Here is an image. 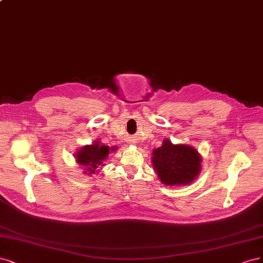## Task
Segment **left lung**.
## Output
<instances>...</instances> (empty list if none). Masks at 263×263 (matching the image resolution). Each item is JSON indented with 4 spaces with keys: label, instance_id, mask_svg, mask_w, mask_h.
I'll list each match as a JSON object with an SVG mask.
<instances>
[{
    "label": "left lung",
    "instance_id": "obj_1",
    "mask_svg": "<svg viewBox=\"0 0 263 263\" xmlns=\"http://www.w3.org/2000/svg\"><path fill=\"white\" fill-rule=\"evenodd\" d=\"M152 162L160 181L168 185L189 184L201 169V157L196 149L185 144L174 145L168 140L153 152Z\"/></svg>",
    "mask_w": 263,
    "mask_h": 263
}]
</instances>
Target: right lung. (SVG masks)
<instances>
[{
	"label": "right lung",
	"instance_id": "add662e5",
	"mask_svg": "<svg viewBox=\"0 0 263 263\" xmlns=\"http://www.w3.org/2000/svg\"><path fill=\"white\" fill-rule=\"evenodd\" d=\"M109 154V147L100 145L96 142L91 145H86L81 148L76 154V162L85 168V174H94L95 169L103 166V162Z\"/></svg>",
	"mask_w": 263,
	"mask_h": 263
}]
</instances>
